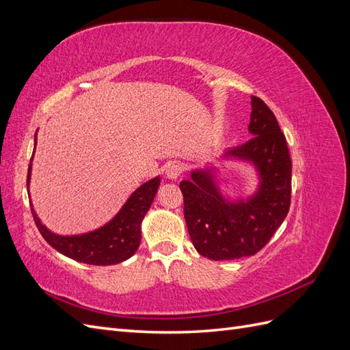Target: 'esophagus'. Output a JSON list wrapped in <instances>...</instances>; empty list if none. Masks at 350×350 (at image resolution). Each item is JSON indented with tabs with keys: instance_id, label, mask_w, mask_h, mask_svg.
I'll list each match as a JSON object with an SVG mask.
<instances>
[{
	"instance_id": "esophagus-1",
	"label": "esophagus",
	"mask_w": 350,
	"mask_h": 350,
	"mask_svg": "<svg viewBox=\"0 0 350 350\" xmlns=\"http://www.w3.org/2000/svg\"><path fill=\"white\" fill-rule=\"evenodd\" d=\"M183 174V166L179 165L178 162H171L166 167H165V175L167 179H178Z\"/></svg>"
}]
</instances>
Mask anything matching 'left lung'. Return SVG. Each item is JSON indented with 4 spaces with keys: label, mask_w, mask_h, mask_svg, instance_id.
Here are the masks:
<instances>
[{
    "label": "left lung",
    "mask_w": 350,
    "mask_h": 350,
    "mask_svg": "<svg viewBox=\"0 0 350 350\" xmlns=\"http://www.w3.org/2000/svg\"><path fill=\"white\" fill-rule=\"evenodd\" d=\"M251 140L221 153V161L254 167L258 185L248 197L221 191L219 169H193L179 184L188 234L198 254L210 260H237L257 254L283 224L291 207L292 162L276 116L251 96Z\"/></svg>",
    "instance_id": "obj_1"
}]
</instances>
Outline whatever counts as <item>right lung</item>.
Segmentation results:
<instances>
[{
	"label": "right lung",
	"instance_id": "right-lung-1",
	"mask_svg": "<svg viewBox=\"0 0 350 350\" xmlns=\"http://www.w3.org/2000/svg\"><path fill=\"white\" fill-rule=\"evenodd\" d=\"M35 149H36V134H35ZM30 159L27 171V193L31 175V161ZM161 185V176H154L149 181L142 184L135 191L126 198L124 206L120 208L108 224L103 226L79 235H58L49 230L40 219L38 217L30 200L31 215L40 235L55 248L62 256L71 260H76L92 266H112L133 257L139 250L142 241V221L149 211L157 188ZM30 198V193H29Z\"/></svg>",
	"mask_w": 350,
	"mask_h": 350
}]
</instances>
